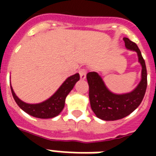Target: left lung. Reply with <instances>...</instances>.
<instances>
[{
  "label": "left lung",
  "mask_w": 156,
  "mask_h": 156,
  "mask_svg": "<svg viewBox=\"0 0 156 156\" xmlns=\"http://www.w3.org/2000/svg\"><path fill=\"white\" fill-rule=\"evenodd\" d=\"M78 80H79L78 73H75L74 75L69 77L68 78H66V80L61 84V87L57 89V90L52 96H50L48 100L39 104H29L20 100L13 91V87L11 86L10 80H9V83H10L11 92H12L13 99L23 111L35 117L48 119L55 117L63 110L66 96L70 92L73 86L75 85V83Z\"/></svg>",
  "instance_id": "8db88e82"
}]
</instances>
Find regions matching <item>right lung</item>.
I'll return each mask as SVG.
<instances>
[{
  "instance_id": "add662e5",
  "label": "right lung",
  "mask_w": 156,
  "mask_h": 156,
  "mask_svg": "<svg viewBox=\"0 0 156 156\" xmlns=\"http://www.w3.org/2000/svg\"><path fill=\"white\" fill-rule=\"evenodd\" d=\"M129 48L138 52V60L142 65V78L133 91L116 95L105 87L102 78L96 72H90L87 76L91 109L98 118L104 121H116L129 115L138 108L145 95L147 86L145 61L134 43Z\"/></svg>"
}]
</instances>
